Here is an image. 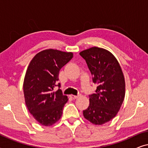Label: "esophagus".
Here are the masks:
<instances>
[{
	"label": "esophagus",
	"instance_id": "34e87169",
	"mask_svg": "<svg viewBox=\"0 0 148 148\" xmlns=\"http://www.w3.org/2000/svg\"><path fill=\"white\" fill-rule=\"evenodd\" d=\"M79 96H80V95H77V96H75V95H71V97L73 99H77V98H78Z\"/></svg>",
	"mask_w": 148,
	"mask_h": 148
}]
</instances>
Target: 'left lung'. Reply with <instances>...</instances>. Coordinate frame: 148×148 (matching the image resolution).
I'll return each mask as SVG.
<instances>
[{
	"instance_id": "1",
	"label": "left lung",
	"mask_w": 148,
	"mask_h": 148,
	"mask_svg": "<svg viewBox=\"0 0 148 148\" xmlns=\"http://www.w3.org/2000/svg\"><path fill=\"white\" fill-rule=\"evenodd\" d=\"M98 85L90 95V105L83 111L85 119L92 124L101 125L116 116L125 95V82L118 60L108 50L92 47L79 53Z\"/></svg>"
}]
</instances>
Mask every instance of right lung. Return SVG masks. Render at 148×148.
Returning <instances> with one entry per match:
<instances>
[{
    "label": "right lung",
    "instance_id": "obj_1",
    "mask_svg": "<svg viewBox=\"0 0 148 148\" xmlns=\"http://www.w3.org/2000/svg\"><path fill=\"white\" fill-rule=\"evenodd\" d=\"M73 56L72 52L54 49L42 50L29 62L24 78L23 94L26 106L34 118L44 126H51L60 119L67 102L58 89V74Z\"/></svg>",
    "mask_w": 148,
    "mask_h": 148
}]
</instances>
